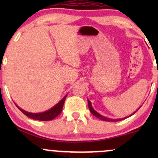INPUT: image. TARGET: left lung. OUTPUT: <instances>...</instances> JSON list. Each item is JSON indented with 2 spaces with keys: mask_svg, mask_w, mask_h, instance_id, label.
Masks as SVG:
<instances>
[{
  "mask_svg": "<svg viewBox=\"0 0 158 158\" xmlns=\"http://www.w3.org/2000/svg\"><path fill=\"white\" fill-rule=\"evenodd\" d=\"M88 108H89L90 111L91 112V114H93L94 116H95L96 117H97L98 119H101V120L107 121V122H117V121L123 120V119H124L126 118V117H124V118H122V119H111V118H108V117H104V116H102V115H101V114H99V113H98V112H97L94 109L93 107H92L91 102H90V101L89 100V99H88ZM140 107H141V106H140ZM140 107H139V108H140ZM139 108H138V109H139ZM138 109H137V110H138ZM137 110H136V111H137ZM136 111L134 112L133 114H131L130 116L133 115L134 114H135Z\"/></svg>",
  "mask_w": 158,
  "mask_h": 158,
  "instance_id": "1",
  "label": "left lung"
}]
</instances>
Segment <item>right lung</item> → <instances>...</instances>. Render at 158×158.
<instances>
[{
    "mask_svg": "<svg viewBox=\"0 0 158 158\" xmlns=\"http://www.w3.org/2000/svg\"><path fill=\"white\" fill-rule=\"evenodd\" d=\"M66 97L67 95H65L64 98H63L61 100L59 101L56 106H54L52 108L49 109L48 110H46V111L44 112H41V113H30V112H27L26 110H23L22 108H19L16 104L15 105L16 106L18 107V108H19L23 114H25V115L27 116L28 117H30V118L41 121H48L52 120V119L56 118V117L61 113V110H62V108L63 106H64V103Z\"/></svg>",
    "mask_w": 158,
    "mask_h": 158,
    "instance_id": "1",
    "label": "right lung"
}]
</instances>
